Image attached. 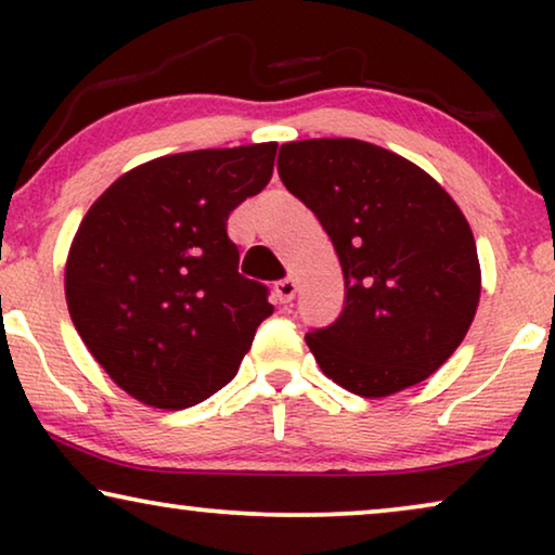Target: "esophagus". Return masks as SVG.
Segmentation results:
<instances>
[{"instance_id":"obj_1","label":"esophagus","mask_w":555,"mask_h":555,"mask_svg":"<svg viewBox=\"0 0 555 555\" xmlns=\"http://www.w3.org/2000/svg\"><path fill=\"white\" fill-rule=\"evenodd\" d=\"M295 293H298V285H295L293 278H285L280 280V283H275V298L283 302V306L295 300Z\"/></svg>"}]
</instances>
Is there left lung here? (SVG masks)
<instances>
[{
  "mask_svg": "<svg viewBox=\"0 0 555 555\" xmlns=\"http://www.w3.org/2000/svg\"><path fill=\"white\" fill-rule=\"evenodd\" d=\"M280 155V179L323 224L344 270V310L306 336L318 366L366 399L429 378L480 302L465 215L427 171L374 143L308 139Z\"/></svg>",
  "mask_w": 555,
  "mask_h": 555,
  "instance_id": "8db88e82",
  "label": "left lung"
}]
</instances>
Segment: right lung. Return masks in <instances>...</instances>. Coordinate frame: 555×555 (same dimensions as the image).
<instances>
[{
  "mask_svg": "<svg viewBox=\"0 0 555 555\" xmlns=\"http://www.w3.org/2000/svg\"><path fill=\"white\" fill-rule=\"evenodd\" d=\"M278 143L202 149L135 166L75 232L65 298L75 331L143 404L186 409L237 374L272 315L268 287L237 272L230 211L260 194Z\"/></svg>",
  "mask_w": 555,
  "mask_h": 555,
  "instance_id": "add662e5",
  "label": "right lung"
}]
</instances>
